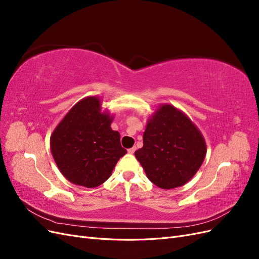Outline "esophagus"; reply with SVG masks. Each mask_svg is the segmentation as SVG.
I'll use <instances>...</instances> for the list:
<instances>
[{"mask_svg":"<svg viewBox=\"0 0 259 259\" xmlns=\"http://www.w3.org/2000/svg\"><path fill=\"white\" fill-rule=\"evenodd\" d=\"M135 150H136V147H133V148H131V149H128V153L130 154H133V153H134L135 152Z\"/></svg>","mask_w":259,"mask_h":259,"instance_id":"34e87169","label":"esophagus"}]
</instances>
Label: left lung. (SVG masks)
I'll list each match as a JSON object with an SVG mask.
<instances>
[{
    "label": "left lung",
    "instance_id": "obj_1",
    "mask_svg": "<svg viewBox=\"0 0 259 259\" xmlns=\"http://www.w3.org/2000/svg\"><path fill=\"white\" fill-rule=\"evenodd\" d=\"M206 145L200 131L182 111L162 106L144 133V146L135 151L148 179L162 189L185 185L204 161Z\"/></svg>",
    "mask_w": 259,
    "mask_h": 259
}]
</instances>
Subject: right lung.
<instances>
[{
    "mask_svg": "<svg viewBox=\"0 0 259 259\" xmlns=\"http://www.w3.org/2000/svg\"><path fill=\"white\" fill-rule=\"evenodd\" d=\"M112 119L100 113L96 97L80 100L64 117L51 137V150L58 168L72 184L95 188L110 177L113 167L127 151Z\"/></svg>",
    "mask_w": 259,
    "mask_h": 259,
    "instance_id": "add662e5",
    "label": "right lung"
}]
</instances>
